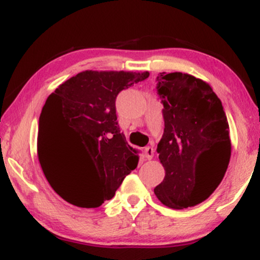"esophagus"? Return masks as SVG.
Masks as SVG:
<instances>
[{
  "label": "esophagus",
  "mask_w": 260,
  "mask_h": 260,
  "mask_svg": "<svg viewBox=\"0 0 260 260\" xmlns=\"http://www.w3.org/2000/svg\"><path fill=\"white\" fill-rule=\"evenodd\" d=\"M144 156L147 157L148 160L153 159V156H154V149H153V147H147V148L144 149Z\"/></svg>",
  "instance_id": "1"
}]
</instances>
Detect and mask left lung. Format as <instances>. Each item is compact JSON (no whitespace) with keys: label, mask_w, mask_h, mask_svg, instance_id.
Segmentation results:
<instances>
[{"label":"left lung","mask_w":260,"mask_h":260,"mask_svg":"<svg viewBox=\"0 0 260 260\" xmlns=\"http://www.w3.org/2000/svg\"><path fill=\"white\" fill-rule=\"evenodd\" d=\"M156 80L165 122L156 151L165 177L154 193L171 209L194 207L213 194L228 170V118L204 80L181 72H162Z\"/></svg>","instance_id":"left-lung-1"}]
</instances>
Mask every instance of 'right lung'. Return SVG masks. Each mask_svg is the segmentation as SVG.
Wrapping results in <instances>:
<instances>
[{
	"label": "right lung",
	"mask_w": 260,
	"mask_h": 260,
	"mask_svg": "<svg viewBox=\"0 0 260 260\" xmlns=\"http://www.w3.org/2000/svg\"><path fill=\"white\" fill-rule=\"evenodd\" d=\"M149 72L84 71L49 95L39 118L38 157L47 182L66 202L98 208L110 201L139 161L120 132L118 92Z\"/></svg>",
	"instance_id": "add662e5"
}]
</instances>
